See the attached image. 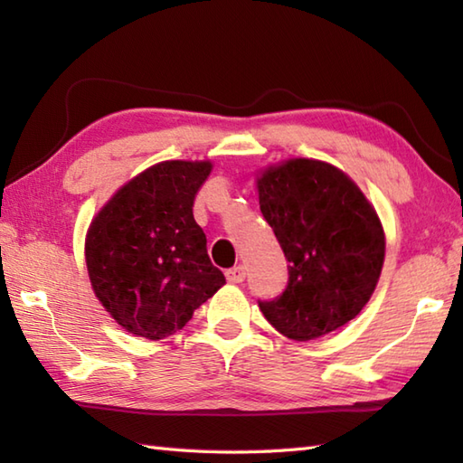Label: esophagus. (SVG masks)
<instances>
[{
    "label": "esophagus",
    "instance_id": "obj_1",
    "mask_svg": "<svg viewBox=\"0 0 463 463\" xmlns=\"http://www.w3.org/2000/svg\"><path fill=\"white\" fill-rule=\"evenodd\" d=\"M244 279H247V270H244V267H234L226 270V280L229 282H242Z\"/></svg>",
    "mask_w": 463,
    "mask_h": 463
}]
</instances>
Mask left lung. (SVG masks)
Masks as SVG:
<instances>
[{
    "label": "left lung",
    "mask_w": 463,
    "mask_h": 463,
    "mask_svg": "<svg viewBox=\"0 0 463 463\" xmlns=\"http://www.w3.org/2000/svg\"><path fill=\"white\" fill-rule=\"evenodd\" d=\"M259 203L288 260L287 288L259 300L264 318L298 342L356 318L386 252L378 214L358 186L328 163L292 159L262 173Z\"/></svg>",
    "instance_id": "1"
}]
</instances>
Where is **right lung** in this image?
<instances>
[{"instance_id":"add662e5","label":"right lung","mask_w":463,"mask_h":463,"mask_svg":"<svg viewBox=\"0 0 463 463\" xmlns=\"http://www.w3.org/2000/svg\"><path fill=\"white\" fill-rule=\"evenodd\" d=\"M211 169L209 161L155 165L117 191L91 222L85 260L93 290L127 332L171 336L224 284L193 216Z\"/></svg>"}]
</instances>
